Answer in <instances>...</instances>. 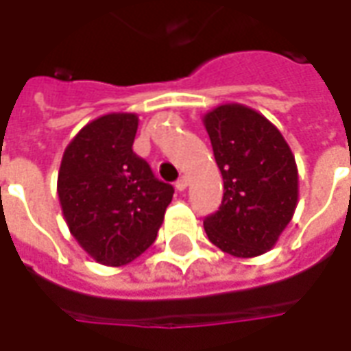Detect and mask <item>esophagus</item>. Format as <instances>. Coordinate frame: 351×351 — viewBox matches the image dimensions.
<instances>
[{"label": "esophagus", "mask_w": 351, "mask_h": 351, "mask_svg": "<svg viewBox=\"0 0 351 351\" xmlns=\"http://www.w3.org/2000/svg\"><path fill=\"white\" fill-rule=\"evenodd\" d=\"M188 184H190V180H188V176H180L178 180H176V190L178 191H184L186 188H188Z\"/></svg>", "instance_id": "1"}]
</instances>
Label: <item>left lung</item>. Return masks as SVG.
Masks as SVG:
<instances>
[{"instance_id":"8db88e82","label":"left lung","mask_w":351,"mask_h":351,"mask_svg":"<svg viewBox=\"0 0 351 351\" xmlns=\"http://www.w3.org/2000/svg\"><path fill=\"white\" fill-rule=\"evenodd\" d=\"M203 122L223 178L220 208L203 221L206 237L235 258L261 256L276 244L297 206L291 148L263 114L239 103L216 107Z\"/></svg>"}]
</instances>
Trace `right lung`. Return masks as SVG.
<instances>
[{
    "label": "right lung",
    "instance_id": "right-lung-1",
    "mask_svg": "<svg viewBox=\"0 0 351 351\" xmlns=\"http://www.w3.org/2000/svg\"><path fill=\"white\" fill-rule=\"evenodd\" d=\"M137 125L131 112L86 123L65 148L58 173L69 231L101 265L122 267L148 250L175 193L133 152Z\"/></svg>",
    "mask_w": 351,
    "mask_h": 351
}]
</instances>
